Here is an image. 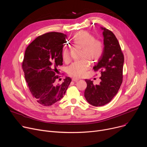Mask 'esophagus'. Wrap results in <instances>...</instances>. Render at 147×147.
<instances>
[{
  "label": "esophagus",
  "mask_w": 147,
  "mask_h": 147,
  "mask_svg": "<svg viewBox=\"0 0 147 147\" xmlns=\"http://www.w3.org/2000/svg\"><path fill=\"white\" fill-rule=\"evenodd\" d=\"M79 80H80V79L78 78H72V81H74V82H77Z\"/></svg>",
  "instance_id": "obj_1"
}]
</instances>
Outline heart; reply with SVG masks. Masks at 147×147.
Segmentation results:
<instances>
[{"label":"heart","instance_id":"1","mask_svg":"<svg viewBox=\"0 0 147 147\" xmlns=\"http://www.w3.org/2000/svg\"><path fill=\"white\" fill-rule=\"evenodd\" d=\"M74 43L78 47L82 48V58H86L96 61L99 59L103 52V44L98 39H94L91 34L86 31L78 32L74 36ZM62 58L65 62L70 59L69 50L65 47L62 52ZM89 67V62L84 58L72 63L67 67V72L71 76L81 77L84 76Z\"/></svg>","mask_w":147,"mask_h":147}]
</instances>
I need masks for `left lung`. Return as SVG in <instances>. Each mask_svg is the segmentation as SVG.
I'll return each instance as SVG.
<instances>
[{"label":"left lung","instance_id":"obj_1","mask_svg":"<svg viewBox=\"0 0 147 147\" xmlns=\"http://www.w3.org/2000/svg\"><path fill=\"white\" fill-rule=\"evenodd\" d=\"M100 29L103 30L104 50L93 69L100 72L101 81L95 85L92 81L85 80L87 87L84 92L87 102L95 107L109 103L117 94L122 82L124 62L123 55L115 35L105 28Z\"/></svg>","mask_w":147,"mask_h":147}]
</instances>
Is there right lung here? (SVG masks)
<instances>
[{
	"label": "right lung",
	"instance_id": "add662e5",
	"mask_svg": "<svg viewBox=\"0 0 147 147\" xmlns=\"http://www.w3.org/2000/svg\"><path fill=\"white\" fill-rule=\"evenodd\" d=\"M66 37L62 33H47L37 37L25 51L22 63L25 80L33 97L43 106H51L60 100L72 81L66 77L61 84L56 82L58 79L60 80L56 73L63 64Z\"/></svg>",
	"mask_w": 147,
	"mask_h": 147
}]
</instances>
